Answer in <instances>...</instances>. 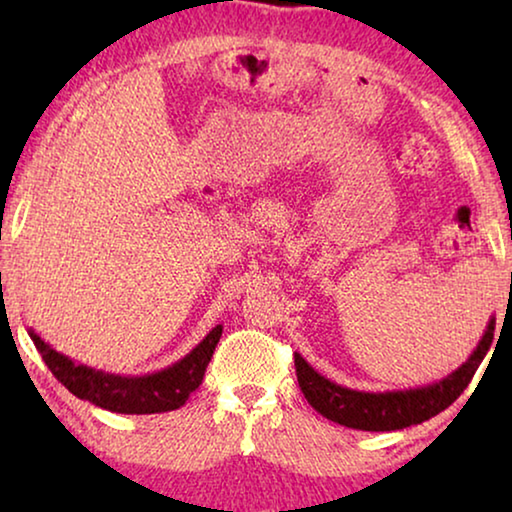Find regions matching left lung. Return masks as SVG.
<instances>
[{
    "instance_id": "1",
    "label": "left lung",
    "mask_w": 512,
    "mask_h": 512,
    "mask_svg": "<svg viewBox=\"0 0 512 512\" xmlns=\"http://www.w3.org/2000/svg\"><path fill=\"white\" fill-rule=\"evenodd\" d=\"M496 319L492 317L487 324V331L482 335L473 354L461 363L457 370L443 380L426 384V387L401 389V391H356L347 389L342 384H335L317 373L298 352L296 375L300 391H303L307 403L312 405L319 415H324L331 422H338L347 429L359 431H398L405 426L422 424L426 419L436 417L438 412L457 401L464 394L468 382L473 380L475 370L489 352V345L494 340Z\"/></svg>"
}]
</instances>
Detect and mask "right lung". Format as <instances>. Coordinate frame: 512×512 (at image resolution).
<instances>
[{
    "mask_svg": "<svg viewBox=\"0 0 512 512\" xmlns=\"http://www.w3.org/2000/svg\"><path fill=\"white\" fill-rule=\"evenodd\" d=\"M221 333L223 326H214L184 359L158 370V373L114 375L90 368L86 363H76L69 356L55 352L30 328L34 347H37L48 370L58 377V382L65 384L81 401L111 412H121V415H153V412L181 408L188 401V396L202 384Z\"/></svg>",
    "mask_w": 512,
    "mask_h": 512,
    "instance_id": "obj_1",
    "label": "right lung"
}]
</instances>
